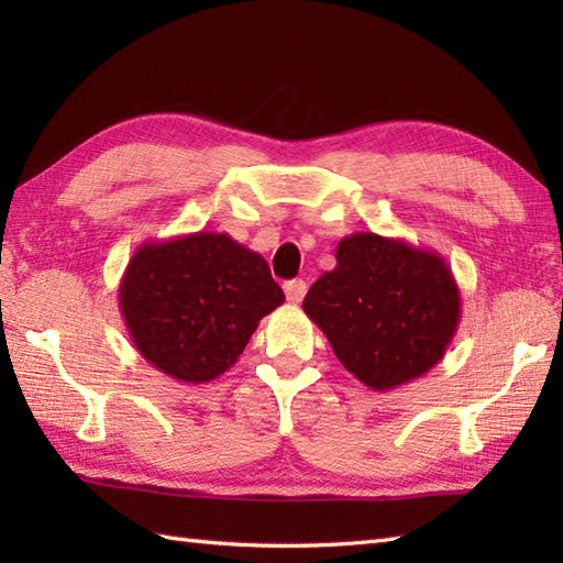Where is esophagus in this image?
<instances>
[{
  "label": "esophagus",
  "instance_id": "34e87169",
  "mask_svg": "<svg viewBox=\"0 0 563 563\" xmlns=\"http://www.w3.org/2000/svg\"><path fill=\"white\" fill-rule=\"evenodd\" d=\"M283 290H285V297H288V302L297 305V302H302V297L307 295V283L305 280H288L283 285Z\"/></svg>",
  "mask_w": 563,
  "mask_h": 563
}]
</instances>
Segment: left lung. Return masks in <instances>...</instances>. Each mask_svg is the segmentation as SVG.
<instances>
[{"mask_svg":"<svg viewBox=\"0 0 563 563\" xmlns=\"http://www.w3.org/2000/svg\"><path fill=\"white\" fill-rule=\"evenodd\" d=\"M460 305L454 275L435 251L355 232L341 239L336 268L309 288L302 309L349 373L387 391L442 361Z\"/></svg>","mask_w":563,"mask_h":563,"instance_id":"obj_1","label":"left lung"}]
</instances>
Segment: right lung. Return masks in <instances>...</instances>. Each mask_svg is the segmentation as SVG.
I'll return each mask as SVG.
<instances>
[{
	"instance_id": "obj_1",
	"label": "right lung",
	"mask_w": 563,
	"mask_h": 563,
	"mask_svg": "<svg viewBox=\"0 0 563 563\" xmlns=\"http://www.w3.org/2000/svg\"><path fill=\"white\" fill-rule=\"evenodd\" d=\"M283 302L266 258L224 232L140 244L118 288L137 353L186 385L227 373Z\"/></svg>"
}]
</instances>
